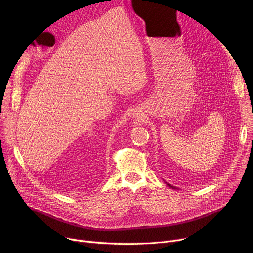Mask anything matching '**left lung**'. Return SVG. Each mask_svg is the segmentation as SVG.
I'll list each match as a JSON object with an SVG mask.
<instances>
[{
  "instance_id": "8db88e82",
  "label": "left lung",
  "mask_w": 253,
  "mask_h": 253,
  "mask_svg": "<svg viewBox=\"0 0 253 253\" xmlns=\"http://www.w3.org/2000/svg\"><path fill=\"white\" fill-rule=\"evenodd\" d=\"M167 185H168V187H170V188H172V189H175V188H173V187H172V185H170V184H169V183H168V184H167Z\"/></svg>"
}]
</instances>
